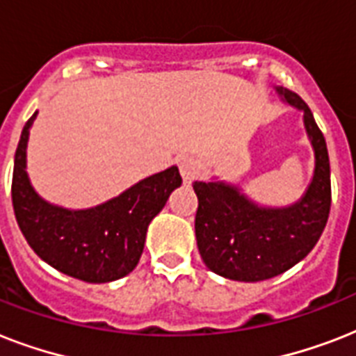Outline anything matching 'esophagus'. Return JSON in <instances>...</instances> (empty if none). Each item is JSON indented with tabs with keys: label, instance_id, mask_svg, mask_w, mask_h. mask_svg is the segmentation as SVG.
<instances>
[{
	"label": "esophagus",
	"instance_id": "1",
	"mask_svg": "<svg viewBox=\"0 0 356 356\" xmlns=\"http://www.w3.org/2000/svg\"><path fill=\"white\" fill-rule=\"evenodd\" d=\"M179 170H181V175H183L184 181L192 183L200 173V164H197L194 156H181L179 159Z\"/></svg>",
	"mask_w": 356,
	"mask_h": 356
}]
</instances>
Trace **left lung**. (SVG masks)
Masks as SVG:
<instances>
[{
    "instance_id": "8db88e82",
    "label": "left lung",
    "mask_w": 356,
    "mask_h": 356,
    "mask_svg": "<svg viewBox=\"0 0 356 356\" xmlns=\"http://www.w3.org/2000/svg\"><path fill=\"white\" fill-rule=\"evenodd\" d=\"M282 103L303 113L314 151V173L305 194L284 207L260 205L238 184L195 181L197 249L205 266L231 281L257 282L281 275L312 251L331 211V166L327 144L309 105L293 92L273 86Z\"/></svg>"
}]
</instances>
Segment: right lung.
<instances>
[{"label":"right lung","mask_w":356,"mask_h":356,"mask_svg":"<svg viewBox=\"0 0 356 356\" xmlns=\"http://www.w3.org/2000/svg\"><path fill=\"white\" fill-rule=\"evenodd\" d=\"M36 111L24 125L13 173V207L25 240L42 260L85 282H111L136 268L151 220L183 179L177 166L142 179L90 209H66L42 197L27 175V142Z\"/></svg>","instance_id":"obj_1"}]
</instances>
